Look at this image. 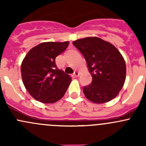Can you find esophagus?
I'll use <instances>...</instances> for the list:
<instances>
[{"label":"esophagus","instance_id":"esophagus-1","mask_svg":"<svg viewBox=\"0 0 146 146\" xmlns=\"http://www.w3.org/2000/svg\"><path fill=\"white\" fill-rule=\"evenodd\" d=\"M73 76L74 77H78V76H79V73L78 71H75L74 73H73Z\"/></svg>","mask_w":146,"mask_h":146}]
</instances>
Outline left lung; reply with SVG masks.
<instances>
[{"instance_id": "1", "label": "left lung", "mask_w": 146, "mask_h": 146, "mask_svg": "<svg viewBox=\"0 0 146 146\" xmlns=\"http://www.w3.org/2000/svg\"><path fill=\"white\" fill-rule=\"evenodd\" d=\"M80 51L92 75L90 85L83 87L87 99L97 104L118 95L126 79V64L114 45L99 37H86L73 42Z\"/></svg>"}]
</instances>
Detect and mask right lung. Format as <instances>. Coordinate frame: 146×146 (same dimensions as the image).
I'll return each mask as SVG.
<instances>
[{"label":"right lung","mask_w":146,"mask_h":146,"mask_svg":"<svg viewBox=\"0 0 146 146\" xmlns=\"http://www.w3.org/2000/svg\"><path fill=\"white\" fill-rule=\"evenodd\" d=\"M68 42H48L33 47L21 65L23 83L29 94L42 103H54L64 97L71 78L59 70L55 58L64 52Z\"/></svg>","instance_id":"obj_1"}]
</instances>
